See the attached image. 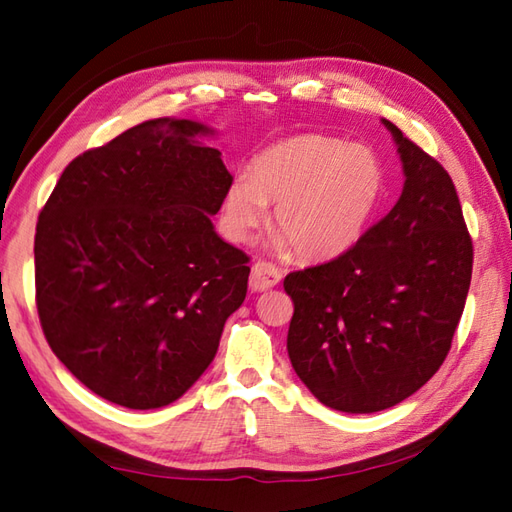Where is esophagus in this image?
I'll return each mask as SVG.
<instances>
[{
    "mask_svg": "<svg viewBox=\"0 0 512 512\" xmlns=\"http://www.w3.org/2000/svg\"><path fill=\"white\" fill-rule=\"evenodd\" d=\"M279 281H281V270L275 264L262 262V259H259V262H255L253 268H250L248 286L253 292H262V290L273 288L279 284Z\"/></svg>",
    "mask_w": 512,
    "mask_h": 512,
    "instance_id": "esophagus-1",
    "label": "esophagus"
}]
</instances>
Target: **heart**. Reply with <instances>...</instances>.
I'll return each instance as SVG.
<instances>
[{"instance_id":"obj_1","label":"heart","mask_w":512,"mask_h":512,"mask_svg":"<svg viewBox=\"0 0 512 512\" xmlns=\"http://www.w3.org/2000/svg\"><path fill=\"white\" fill-rule=\"evenodd\" d=\"M383 189V171L365 147L306 134L262 151L250 176H235L224 193V231L244 242L268 217L279 233L273 248L292 246L301 259H328L361 235Z\"/></svg>"}]
</instances>
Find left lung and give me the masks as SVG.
Instances as JSON below:
<instances>
[{
  "label": "left lung",
  "mask_w": 512,
  "mask_h": 512,
  "mask_svg": "<svg viewBox=\"0 0 512 512\" xmlns=\"http://www.w3.org/2000/svg\"><path fill=\"white\" fill-rule=\"evenodd\" d=\"M405 187L383 220L332 262L284 279L295 303L288 356L325 407L398 405L451 350L473 273V242L453 180L383 118Z\"/></svg>",
  "instance_id": "8db88e82"
}]
</instances>
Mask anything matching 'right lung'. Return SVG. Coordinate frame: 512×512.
<instances>
[{
    "instance_id": "obj_1",
    "label": "right lung",
    "mask_w": 512,
    "mask_h": 512,
    "mask_svg": "<svg viewBox=\"0 0 512 512\" xmlns=\"http://www.w3.org/2000/svg\"><path fill=\"white\" fill-rule=\"evenodd\" d=\"M213 129L154 118L76 156L39 213L37 312L59 361L127 409L178 400L242 306L248 255L215 233L233 176Z\"/></svg>"
}]
</instances>
